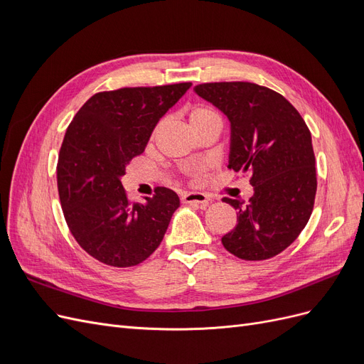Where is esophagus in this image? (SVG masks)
<instances>
[{"label":"esophagus","instance_id":"1","mask_svg":"<svg viewBox=\"0 0 364 364\" xmlns=\"http://www.w3.org/2000/svg\"><path fill=\"white\" fill-rule=\"evenodd\" d=\"M183 203H191V205H199L200 208H206L209 205V197L203 193H185L182 196Z\"/></svg>","mask_w":364,"mask_h":364}]
</instances>
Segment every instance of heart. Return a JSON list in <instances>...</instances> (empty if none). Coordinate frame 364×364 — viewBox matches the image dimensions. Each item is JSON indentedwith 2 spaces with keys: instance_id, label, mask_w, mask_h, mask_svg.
I'll return each mask as SVG.
<instances>
[{
  "instance_id": "obj_1",
  "label": "heart",
  "mask_w": 364,
  "mask_h": 364,
  "mask_svg": "<svg viewBox=\"0 0 364 364\" xmlns=\"http://www.w3.org/2000/svg\"><path fill=\"white\" fill-rule=\"evenodd\" d=\"M188 118H190V124H191L193 129L203 126V124L209 123V121L220 119L218 114L214 111L213 107H209V106H196V107H193Z\"/></svg>"
}]
</instances>
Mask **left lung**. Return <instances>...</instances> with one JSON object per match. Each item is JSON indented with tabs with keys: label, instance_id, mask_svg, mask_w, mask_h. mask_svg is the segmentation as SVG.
I'll use <instances>...</instances> for the list:
<instances>
[{
	"label": "left lung",
	"instance_id": "left-lung-1",
	"mask_svg": "<svg viewBox=\"0 0 364 364\" xmlns=\"http://www.w3.org/2000/svg\"><path fill=\"white\" fill-rule=\"evenodd\" d=\"M194 92L223 112L230 124L228 168L249 173V202L223 197L238 209L237 226L222 243L246 261L278 255L302 232L316 197L311 134L293 105L249 82L203 83Z\"/></svg>",
	"mask_w": 364,
	"mask_h": 364
}]
</instances>
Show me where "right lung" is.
<instances>
[{
	"instance_id": "1",
	"label": "right lung",
	"mask_w": 364,
	"mask_h": 364,
	"mask_svg": "<svg viewBox=\"0 0 364 364\" xmlns=\"http://www.w3.org/2000/svg\"><path fill=\"white\" fill-rule=\"evenodd\" d=\"M190 87L176 83L98 92L67 129L58 162L62 211L77 243L107 266L130 267L147 259L181 205L179 196L164 186L146 202L130 203L121 178Z\"/></svg>"
}]
</instances>
